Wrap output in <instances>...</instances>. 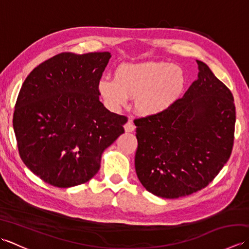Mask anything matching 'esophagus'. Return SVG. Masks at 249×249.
I'll list each match as a JSON object with an SVG mask.
<instances>
[{
	"label": "esophagus",
	"mask_w": 249,
	"mask_h": 249,
	"mask_svg": "<svg viewBox=\"0 0 249 249\" xmlns=\"http://www.w3.org/2000/svg\"><path fill=\"white\" fill-rule=\"evenodd\" d=\"M135 128H136V126L134 125V123L131 121H128L127 123L124 125V129H125L126 133H133Z\"/></svg>",
	"instance_id": "1"
}]
</instances>
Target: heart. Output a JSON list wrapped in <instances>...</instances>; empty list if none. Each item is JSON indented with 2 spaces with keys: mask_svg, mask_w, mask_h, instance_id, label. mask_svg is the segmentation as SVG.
Wrapping results in <instances>:
<instances>
[{
  "mask_svg": "<svg viewBox=\"0 0 249 249\" xmlns=\"http://www.w3.org/2000/svg\"><path fill=\"white\" fill-rule=\"evenodd\" d=\"M185 86L181 67L165 62L126 63L114 72V79L103 78L98 92L108 107L118 109L135 98V109L142 116L165 112L178 98Z\"/></svg>",
  "mask_w": 249,
  "mask_h": 249,
  "instance_id": "heart-1",
  "label": "heart"
}]
</instances>
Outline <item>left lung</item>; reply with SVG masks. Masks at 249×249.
I'll use <instances>...</instances> for the list:
<instances>
[{
	"label": "left lung",
	"mask_w": 249,
	"mask_h": 249,
	"mask_svg": "<svg viewBox=\"0 0 249 249\" xmlns=\"http://www.w3.org/2000/svg\"><path fill=\"white\" fill-rule=\"evenodd\" d=\"M198 79L165 112L135 120L136 173L147 192L174 199L213 181L228 161L235 106L230 89L198 61Z\"/></svg>",
	"instance_id": "8db88e82"
}]
</instances>
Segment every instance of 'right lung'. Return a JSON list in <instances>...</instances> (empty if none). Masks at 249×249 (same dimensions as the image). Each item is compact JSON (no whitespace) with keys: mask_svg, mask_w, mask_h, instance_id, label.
Returning a JSON list of instances; mask_svg holds the SVG:
<instances>
[{"mask_svg":"<svg viewBox=\"0 0 249 249\" xmlns=\"http://www.w3.org/2000/svg\"><path fill=\"white\" fill-rule=\"evenodd\" d=\"M110 52L60 53L31 71L14 112V130L24 165L52 186L89 181L104 151L124 133L127 118L99 102L98 82Z\"/></svg>","mask_w":249,"mask_h":249,"instance_id":"obj_1","label":"right lung"}]
</instances>
